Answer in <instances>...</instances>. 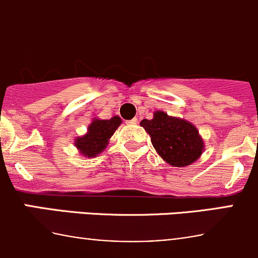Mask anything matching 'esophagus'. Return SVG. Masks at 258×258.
<instances>
[{
    "mask_svg": "<svg viewBox=\"0 0 258 258\" xmlns=\"http://www.w3.org/2000/svg\"><path fill=\"white\" fill-rule=\"evenodd\" d=\"M127 123H128V124H137V123H139V119H137V118H132L131 121H128V122H127Z\"/></svg>",
    "mask_w": 258,
    "mask_h": 258,
    "instance_id": "1",
    "label": "esophagus"
}]
</instances>
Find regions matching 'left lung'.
<instances>
[{"mask_svg": "<svg viewBox=\"0 0 258 258\" xmlns=\"http://www.w3.org/2000/svg\"><path fill=\"white\" fill-rule=\"evenodd\" d=\"M156 152L172 167H186L201 157L205 144L199 130L187 119L155 111L151 119H142Z\"/></svg>", "mask_w": 258, "mask_h": 258, "instance_id": "left-lung-1", "label": "left lung"}]
</instances>
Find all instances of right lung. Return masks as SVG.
<instances>
[{
  "label": "right lung",
  "mask_w": 258,
  "mask_h": 258,
  "mask_svg": "<svg viewBox=\"0 0 258 258\" xmlns=\"http://www.w3.org/2000/svg\"><path fill=\"white\" fill-rule=\"evenodd\" d=\"M121 123L122 119L118 116H113L110 119L95 117L88 124L87 132L83 136L75 139V147L80 155L85 157H96L107 147L110 139Z\"/></svg>",
  "instance_id": "obj_1"
}]
</instances>
